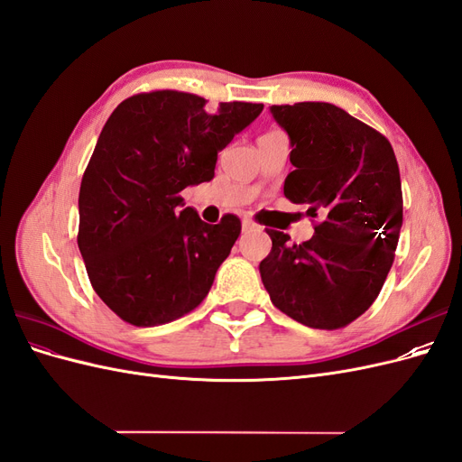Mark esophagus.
Segmentation results:
<instances>
[{
    "label": "esophagus",
    "mask_w": 462,
    "mask_h": 462,
    "mask_svg": "<svg viewBox=\"0 0 462 462\" xmlns=\"http://www.w3.org/2000/svg\"><path fill=\"white\" fill-rule=\"evenodd\" d=\"M258 226H256V223L253 221V219H250V217H245L243 219V231H253V229H256Z\"/></svg>",
    "instance_id": "1"
}]
</instances>
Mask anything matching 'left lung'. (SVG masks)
<instances>
[{
	"mask_svg": "<svg viewBox=\"0 0 462 462\" xmlns=\"http://www.w3.org/2000/svg\"><path fill=\"white\" fill-rule=\"evenodd\" d=\"M295 165L283 192L319 217L314 236L287 245L265 229L272 253L260 275L272 302L316 329H337L365 314L385 283L402 226V192L389 141L326 102L272 106Z\"/></svg>",
	"mask_w": 462,
	"mask_h": 462,
	"instance_id": "8db88e82",
	"label": "left lung"
}]
</instances>
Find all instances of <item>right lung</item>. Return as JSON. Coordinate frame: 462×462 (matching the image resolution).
Here are the masks:
<instances>
[{
	"label": "right lung",
	"instance_id": "obj_1",
	"mask_svg": "<svg viewBox=\"0 0 462 462\" xmlns=\"http://www.w3.org/2000/svg\"><path fill=\"white\" fill-rule=\"evenodd\" d=\"M262 109H212L197 94L156 90L109 116L82 175L77 243L97 297L121 319L160 326L206 299L241 219L227 214L209 226L179 192L212 180L217 152Z\"/></svg>",
	"mask_w": 462,
	"mask_h": 462
}]
</instances>
